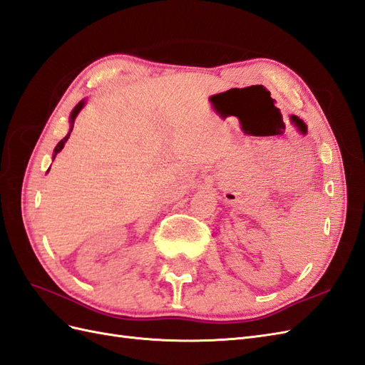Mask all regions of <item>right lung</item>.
<instances>
[{
  "label": "right lung",
  "instance_id": "add662e5",
  "mask_svg": "<svg viewBox=\"0 0 365 365\" xmlns=\"http://www.w3.org/2000/svg\"><path fill=\"white\" fill-rule=\"evenodd\" d=\"M85 105H86V100H81L78 105L72 109V112H71V117H69V123H71V129H69V133H68V135L64 137L63 140H60L58 142V145L55 146V149H53V154H52V158H55V155H57L61 149L64 148V143L68 142V138H69V135H71V133H72V128H73V121H76V118H77V115L80 114V110L85 108Z\"/></svg>",
  "mask_w": 365,
  "mask_h": 365
}]
</instances>
